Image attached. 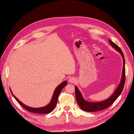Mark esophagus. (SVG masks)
I'll return each instance as SVG.
<instances>
[{
  "mask_svg": "<svg viewBox=\"0 0 134 134\" xmlns=\"http://www.w3.org/2000/svg\"><path fill=\"white\" fill-rule=\"evenodd\" d=\"M75 82L76 80L74 77H70V78H69V82H70L71 83H75Z\"/></svg>",
  "mask_w": 134,
  "mask_h": 134,
  "instance_id": "1",
  "label": "esophagus"
}]
</instances>
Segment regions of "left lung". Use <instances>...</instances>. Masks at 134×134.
Returning a JSON list of instances; mask_svg holds the SVG:
<instances>
[{"mask_svg":"<svg viewBox=\"0 0 134 134\" xmlns=\"http://www.w3.org/2000/svg\"><path fill=\"white\" fill-rule=\"evenodd\" d=\"M109 43L111 44V45L115 48L116 50H117L119 53L121 54V56H122L123 59V69H122V77H121V82L120 83V84L119 85L118 87L117 88L116 90L115 91V92L113 93V94L109 97L108 98L106 99V100L101 101V102H89V101H86L85 100L82 93H80L79 89L76 86H75V98L76 100L77 101L78 105L79 106L80 108L83 109V111H87V112H96L103 110V109H106L111 104H113V103L115 102V100L118 98L119 96L121 94V92H122V90L124 87V85L125 83V58L123 52L121 51V50L120 48V47L115 44L114 42H112L110 39H109Z\"/></svg>","mask_w":134,"mask_h":134,"instance_id":"obj_1","label":"left lung"}]
</instances>
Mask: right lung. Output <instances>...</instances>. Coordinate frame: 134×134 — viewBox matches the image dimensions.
<instances>
[{
    "instance_id": "1",
    "label": "right lung",
    "mask_w": 134,
    "mask_h": 134,
    "mask_svg": "<svg viewBox=\"0 0 134 134\" xmlns=\"http://www.w3.org/2000/svg\"><path fill=\"white\" fill-rule=\"evenodd\" d=\"M66 85H67V82L66 80L64 81V82H63L62 83L59 84L55 89L50 102L48 103L47 106L43 107H40V108H32V107L26 106V105L21 102V101L17 98V97H15V96L13 94V93H12L10 90V92L12 93V94H13V96L14 97L15 99L17 100V101L19 103V104L21 105L23 108L26 109L27 111H30L32 113H39V114H46V113L51 112L54 109V108L55 107L56 105V103H57L58 97L61 91H62L63 88L65 86H66Z\"/></svg>"
}]
</instances>
